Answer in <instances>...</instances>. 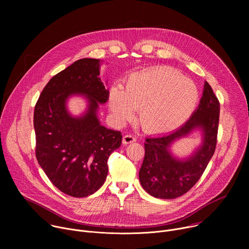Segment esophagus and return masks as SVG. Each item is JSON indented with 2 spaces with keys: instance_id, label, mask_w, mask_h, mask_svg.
Here are the masks:
<instances>
[{
  "instance_id": "esophagus-1",
  "label": "esophagus",
  "mask_w": 249,
  "mask_h": 249,
  "mask_svg": "<svg viewBox=\"0 0 249 249\" xmlns=\"http://www.w3.org/2000/svg\"><path fill=\"white\" fill-rule=\"evenodd\" d=\"M123 144L124 145H128V144H131V143H134V142H136V138L133 137L132 135H125L123 137Z\"/></svg>"
}]
</instances>
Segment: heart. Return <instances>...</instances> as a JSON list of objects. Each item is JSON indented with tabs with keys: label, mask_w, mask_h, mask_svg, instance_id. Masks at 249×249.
<instances>
[{
	"label": "heart",
	"mask_w": 249,
	"mask_h": 249,
	"mask_svg": "<svg viewBox=\"0 0 249 249\" xmlns=\"http://www.w3.org/2000/svg\"><path fill=\"white\" fill-rule=\"evenodd\" d=\"M197 101L194 82L167 67L130 76L123 90L112 87L108 96L109 108L117 123L133 119L135 110H140L142 128L155 135L180 127L192 114Z\"/></svg>",
	"instance_id": "heart-1"
}]
</instances>
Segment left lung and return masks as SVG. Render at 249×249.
Returning <instances> with one entry per match:
<instances>
[{
    "label": "left lung",
    "instance_id": "1",
    "mask_svg": "<svg viewBox=\"0 0 249 249\" xmlns=\"http://www.w3.org/2000/svg\"><path fill=\"white\" fill-rule=\"evenodd\" d=\"M219 118L220 102L205 82L198 107L181 127L146 139L145 158L139 171L144 190L160 199H174L188 192L200 179L215 153ZM195 130L200 132V145L186 158L174 156L172 145Z\"/></svg>",
    "mask_w": 249,
    "mask_h": 249
}]
</instances>
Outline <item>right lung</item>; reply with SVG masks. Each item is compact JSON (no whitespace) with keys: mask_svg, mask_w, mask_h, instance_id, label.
Wrapping results in <instances>:
<instances>
[{"mask_svg":"<svg viewBox=\"0 0 249 249\" xmlns=\"http://www.w3.org/2000/svg\"><path fill=\"white\" fill-rule=\"evenodd\" d=\"M99 59L84 58L55 75L43 89L34 109L36 159L50 181L72 197H88L104 183L107 160L121 146L119 131L107 129L97 117L109 91L100 80ZM75 95L87 100L75 117L67 101Z\"/></svg>","mask_w":249,"mask_h":249,"instance_id":"obj_1","label":"right lung"}]
</instances>
